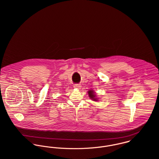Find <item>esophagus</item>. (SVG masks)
Wrapping results in <instances>:
<instances>
[{
	"label": "esophagus",
	"mask_w": 159,
	"mask_h": 159,
	"mask_svg": "<svg viewBox=\"0 0 159 159\" xmlns=\"http://www.w3.org/2000/svg\"><path fill=\"white\" fill-rule=\"evenodd\" d=\"M74 88H77V89H80L81 88V86L80 84H74Z\"/></svg>",
	"instance_id": "obj_1"
}]
</instances>
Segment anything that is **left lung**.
Returning a JSON list of instances; mask_svg holds the SVG:
<instances>
[{"label": "left lung", "mask_w": 159, "mask_h": 159, "mask_svg": "<svg viewBox=\"0 0 159 159\" xmlns=\"http://www.w3.org/2000/svg\"><path fill=\"white\" fill-rule=\"evenodd\" d=\"M88 93H89V96L91 98L92 100H93V101H97V98L95 97V93L93 92V91H88Z\"/></svg>", "instance_id": "8db88e82"}]
</instances>
